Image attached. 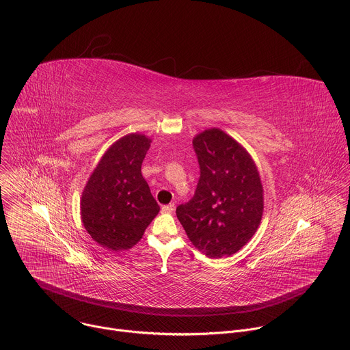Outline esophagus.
<instances>
[{
    "label": "esophagus",
    "mask_w": 350,
    "mask_h": 350,
    "mask_svg": "<svg viewBox=\"0 0 350 350\" xmlns=\"http://www.w3.org/2000/svg\"><path fill=\"white\" fill-rule=\"evenodd\" d=\"M162 212L163 213H173L174 212V204H170V205H166L162 208Z\"/></svg>",
    "instance_id": "esophagus-1"
}]
</instances>
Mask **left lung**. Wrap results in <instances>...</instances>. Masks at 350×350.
Segmentation results:
<instances>
[{
	"instance_id": "obj_1",
	"label": "left lung",
	"mask_w": 350,
	"mask_h": 350,
	"mask_svg": "<svg viewBox=\"0 0 350 350\" xmlns=\"http://www.w3.org/2000/svg\"><path fill=\"white\" fill-rule=\"evenodd\" d=\"M201 177L193 198L176 209L192 245L212 259L231 256L251 239L263 216V185L255 161L220 129L192 139Z\"/></svg>"
}]
</instances>
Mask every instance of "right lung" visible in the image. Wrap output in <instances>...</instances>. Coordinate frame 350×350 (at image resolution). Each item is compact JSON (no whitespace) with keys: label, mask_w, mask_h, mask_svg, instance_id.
Listing matches in <instances>:
<instances>
[{"label":"right lung","mask_w":350,"mask_h":350,"mask_svg":"<svg viewBox=\"0 0 350 350\" xmlns=\"http://www.w3.org/2000/svg\"><path fill=\"white\" fill-rule=\"evenodd\" d=\"M151 142L138 133L119 138L99 159L83 189V226L95 242L109 251L133 247L161 211L141 174Z\"/></svg>","instance_id":"add662e5"}]
</instances>
